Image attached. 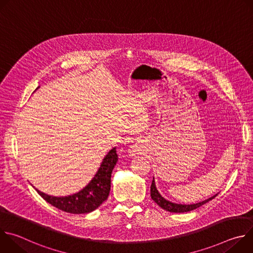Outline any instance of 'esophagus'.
<instances>
[{
    "mask_svg": "<svg viewBox=\"0 0 253 253\" xmlns=\"http://www.w3.org/2000/svg\"><path fill=\"white\" fill-rule=\"evenodd\" d=\"M136 152H137V149H136V148H133V149H131V151H130V153H132V154H136Z\"/></svg>",
    "mask_w": 253,
    "mask_h": 253,
    "instance_id": "34e87169",
    "label": "esophagus"
}]
</instances>
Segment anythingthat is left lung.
<instances>
[{
	"mask_svg": "<svg viewBox=\"0 0 253 253\" xmlns=\"http://www.w3.org/2000/svg\"><path fill=\"white\" fill-rule=\"evenodd\" d=\"M150 193H151V198L153 199V201H155L162 209H164L166 211H169V212H174V213H183V212H188V211L194 210V209L202 206L203 204L207 203L208 201L212 200L216 195H217V194H215V195H213L212 197H210V198H208L206 200H203L201 202L194 203V204H178V203H174V202H171V201L165 199L159 193V191L157 190L156 185H155L154 177H153L152 184H151V187H150Z\"/></svg>",
	"mask_w": 253,
	"mask_h": 253,
	"instance_id": "1",
	"label": "left lung"
}]
</instances>
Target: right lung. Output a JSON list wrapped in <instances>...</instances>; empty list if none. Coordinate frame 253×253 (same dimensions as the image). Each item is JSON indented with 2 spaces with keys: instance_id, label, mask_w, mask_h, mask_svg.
Returning a JSON list of instances; mask_svg holds the SVG:
<instances>
[{
  "instance_id": "add662e5",
  "label": "right lung",
  "mask_w": 253,
  "mask_h": 253,
  "mask_svg": "<svg viewBox=\"0 0 253 253\" xmlns=\"http://www.w3.org/2000/svg\"><path fill=\"white\" fill-rule=\"evenodd\" d=\"M117 161L118 155L116 153V147H114L104 157L97 173L91 181L75 194L57 197L48 195L38 189L36 190L48 203L62 211L73 214L92 212L97 209L109 195L111 188V174Z\"/></svg>"
}]
</instances>
